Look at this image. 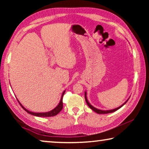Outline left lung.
Masks as SVG:
<instances>
[{
  "label": "left lung",
  "instance_id": "1",
  "mask_svg": "<svg viewBox=\"0 0 149 149\" xmlns=\"http://www.w3.org/2000/svg\"><path fill=\"white\" fill-rule=\"evenodd\" d=\"M85 101H86V102H87V104L89 106V108H91V109H92L93 111H94V112H97V114H108V113H112V112H115V111H116L117 110H118V109H120V108H121V107H122L123 105H124L126 102H127V100H129V99H128L127 100H126V101L123 103V104H122V105H121L120 107H119L118 108H115V109H113V110H99V109H97V108H95L94 107H93V106L90 104V103L89 102V101H88L87 100V93L86 92H85Z\"/></svg>",
  "mask_w": 149,
  "mask_h": 149
}]
</instances>
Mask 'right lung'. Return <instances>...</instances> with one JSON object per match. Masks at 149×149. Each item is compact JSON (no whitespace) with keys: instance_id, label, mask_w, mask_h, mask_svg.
Masks as SVG:
<instances>
[{"instance_id":"obj_1","label":"right lung","mask_w":149,"mask_h":149,"mask_svg":"<svg viewBox=\"0 0 149 149\" xmlns=\"http://www.w3.org/2000/svg\"><path fill=\"white\" fill-rule=\"evenodd\" d=\"M65 93V91L62 93V97H61V99H60V101L59 102L58 105L57 106V107L54 108L53 110H52L51 111H49V112H43V113H35V112H30V111L27 110V109H26L23 106H22L21 104H20L19 102V103L20 104V105L22 106V107L24 108V110L25 111H26L27 113H29V114H31V115H33L35 116H38V117H51V116H56L57 115L58 113L60 112V111L62 110V108H63V102H62V98H63V95H64Z\"/></svg>"}]
</instances>
